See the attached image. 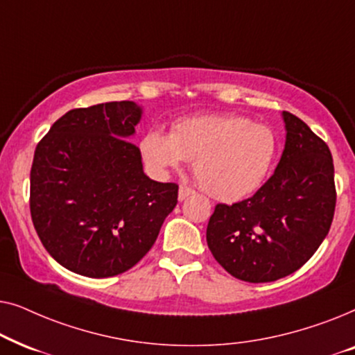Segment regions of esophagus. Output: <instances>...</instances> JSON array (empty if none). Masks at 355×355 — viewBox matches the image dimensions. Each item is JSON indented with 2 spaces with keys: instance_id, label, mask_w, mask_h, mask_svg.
Masks as SVG:
<instances>
[{
  "instance_id": "esophagus-1",
  "label": "esophagus",
  "mask_w": 355,
  "mask_h": 355,
  "mask_svg": "<svg viewBox=\"0 0 355 355\" xmlns=\"http://www.w3.org/2000/svg\"><path fill=\"white\" fill-rule=\"evenodd\" d=\"M193 189L187 187V186H181L179 187V200H186L189 196H192Z\"/></svg>"
}]
</instances>
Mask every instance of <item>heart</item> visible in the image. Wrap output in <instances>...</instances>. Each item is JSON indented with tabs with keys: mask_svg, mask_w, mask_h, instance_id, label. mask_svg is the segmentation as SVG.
I'll return each instance as SVG.
<instances>
[{
	"mask_svg": "<svg viewBox=\"0 0 355 355\" xmlns=\"http://www.w3.org/2000/svg\"><path fill=\"white\" fill-rule=\"evenodd\" d=\"M155 176H166L187 159L198 186L218 200L232 202L261 186L278 157V135L245 116L205 114L181 119L171 132L150 129L139 144Z\"/></svg>",
	"mask_w": 355,
	"mask_h": 355,
	"instance_id": "heart-1",
	"label": "heart"
}]
</instances>
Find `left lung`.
I'll use <instances>...</instances> for the list:
<instances>
[{
    "label": "left lung",
    "instance_id": "obj_1",
    "mask_svg": "<svg viewBox=\"0 0 355 355\" xmlns=\"http://www.w3.org/2000/svg\"><path fill=\"white\" fill-rule=\"evenodd\" d=\"M286 144L273 176L250 198L218 203L207 244L227 273L270 283L307 263L327 237L336 207L328 145L297 116L283 111Z\"/></svg>",
    "mask_w": 355,
    "mask_h": 355
}]
</instances>
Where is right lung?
I'll return each mask as SVG.
<instances>
[{
	"label": "right lung",
	"mask_w": 355,
	"mask_h": 355,
	"mask_svg": "<svg viewBox=\"0 0 355 355\" xmlns=\"http://www.w3.org/2000/svg\"><path fill=\"white\" fill-rule=\"evenodd\" d=\"M142 108L110 101L61 116L38 142L31 215L58 263L89 278L124 273L144 259L178 203V184L152 181L129 142Z\"/></svg>",
	"instance_id": "add662e5"
}]
</instances>
